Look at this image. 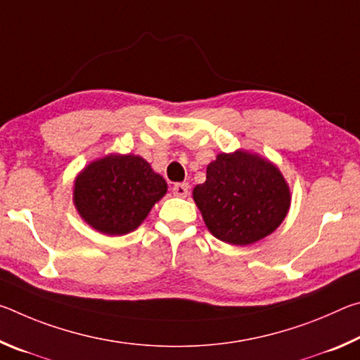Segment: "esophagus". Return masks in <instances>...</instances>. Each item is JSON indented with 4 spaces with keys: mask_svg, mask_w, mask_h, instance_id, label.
<instances>
[{
    "mask_svg": "<svg viewBox=\"0 0 360 360\" xmlns=\"http://www.w3.org/2000/svg\"><path fill=\"white\" fill-rule=\"evenodd\" d=\"M187 193H188V184H187V182H179V184H174L173 186V195H176V197L184 198V197H187Z\"/></svg>",
    "mask_w": 360,
    "mask_h": 360,
    "instance_id": "1",
    "label": "esophagus"
}]
</instances>
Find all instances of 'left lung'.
<instances>
[{"label":"left lung","mask_w":360,"mask_h":360,"mask_svg":"<svg viewBox=\"0 0 360 360\" xmlns=\"http://www.w3.org/2000/svg\"><path fill=\"white\" fill-rule=\"evenodd\" d=\"M206 227L217 240L246 246L273 233L290 206V191L279 169L257 154H219L206 181L193 188Z\"/></svg>","instance_id":"1"}]
</instances>
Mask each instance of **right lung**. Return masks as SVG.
Wrapping results in <instances>:
<instances>
[{
  "mask_svg": "<svg viewBox=\"0 0 360 360\" xmlns=\"http://www.w3.org/2000/svg\"><path fill=\"white\" fill-rule=\"evenodd\" d=\"M165 193V179L143 157L111 154L77 174L72 200L90 227L115 236L138 229Z\"/></svg>",
  "mask_w": 360,
  "mask_h": 360,
  "instance_id": "right-lung-1",
  "label": "right lung"
}]
</instances>
